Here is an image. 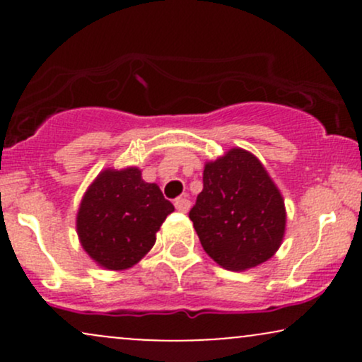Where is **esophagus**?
<instances>
[{"mask_svg": "<svg viewBox=\"0 0 362 362\" xmlns=\"http://www.w3.org/2000/svg\"><path fill=\"white\" fill-rule=\"evenodd\" d=\"M175 207H177V211H180V213H189L190 201L185 197H178V199H175Z\"/></svg>", "mask_w": 362, "mask_h": 362, "instance_id": "34e87169", "label": "esophagus"}]
</instances>
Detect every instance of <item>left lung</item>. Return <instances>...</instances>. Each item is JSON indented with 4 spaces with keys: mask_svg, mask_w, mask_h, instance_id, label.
<instances>
[{
    "mask_svg": "<svg viewBox=\"0 0 362 362\" xmlns=\"http://www.w3.org/2000/svg\"><path fill=\"white\" fill-rule=\"evenodd\" d=\"M204 189L190 209L202 248L228 271H248L279 250L286 206L262 161L231 148L204 165Z\"/></svg>",
    "mask_w": 362,
    "mask_h": 362,
    "instance_id": "1",
    "label": "left lung"
}]
</instances>
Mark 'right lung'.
<instances>
[{"instance_id": "obj_1", "label": "right lung", "mask_w": 362, "mask_h": 362, "mask_svg": "<svg viewBox=\"0 0 362 362\" xmlns=\"http://www.w3.org/2000/svg\"><path fill=\"white\" fill-rule=\"evenodd\" d=\"M175 207L138 167L102 170L83 194L76 233L83 250L107 271L131 269L151 250Z\"/></svg>"}]
</instances>
